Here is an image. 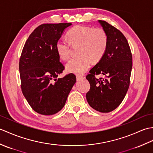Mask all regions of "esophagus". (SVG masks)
I'll use <instances>...</instances> for the list:
<instances>
[{"label": "esophagus", "instance_id": "esophagus-1", "mask_svg": "<svg viewBox=\"0 0 153 153\" xmlns=\"http://www.w3.org/2000/svg\"><path fill=\"white\" fill-rule=\"evenodd\" d=\"M76 79H77V82H79V81L83 79V77L79 76H76Z\"/></svg>", "mask_w": 153, "mask_h": 153}]
</instances>
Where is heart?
Here are the masks:
<instances>
[{
	"label": "heart",
	"instance_id": "1",
	"mask_svg": "<svg viewBox=\"0 0 153 153\" xmlns=\"http://www.w3.org/2000/svg\"><path fill=\"white\" fill-rule=\"evenodd\" d=\"M68 41L60 39L56 43V51L61 60L67 61L70 57L71 45L77 48L79 56L70 60L66 66L68 72L82 75L89 69L93 62L99 61L105 54L108 46V36L101 28L76 25L68 31Z\"/></svg>",
	"mask_w": 153,
	"mask_h": 153
}]
</instances>
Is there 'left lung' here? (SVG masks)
<instances>
[{
    "instance_id": "left-lung-1",
    "label": "left lung",
    "mask_w": 153,
    "mask_h": 153,
    "mask_svg": "<svg viewBox=\"0 0 153 153\" xmlns=\"http://www.w3.org/2000/svg\"><path fill=\"white\" fill-rule=\"evenodd\" d=\"M108 36V46L101 59L89 71L86 79L90 89L86 94L89 105L100 112L116 109L124 99L130 83L132 54L121 31L103 20H99ZM99 74L104 78L95 77Z\"/></svg>"
}]
</instances>
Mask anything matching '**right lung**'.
I'll list each match as a JSON object with an SVG mask.
<instances>
[{
    "label": "right lung",
    "mask_w": 153,
    "mask_h": 153,
    "mask_svg": "<svg viewBox=\"0 0 153 153\" xmlns=\"http://www.w3.org/2000/svg\"><path fill=\"white\" fill-rule=\"evenodd\" d=\"M71 25L41 24L31 33L23 48L19 62L22 91L32 109L42 115L59 112L76 82L74 74L56 79L64 66L56 53V43Z\"/></svg>",
    "instance_id": "add662e5"
}]
</instances>
